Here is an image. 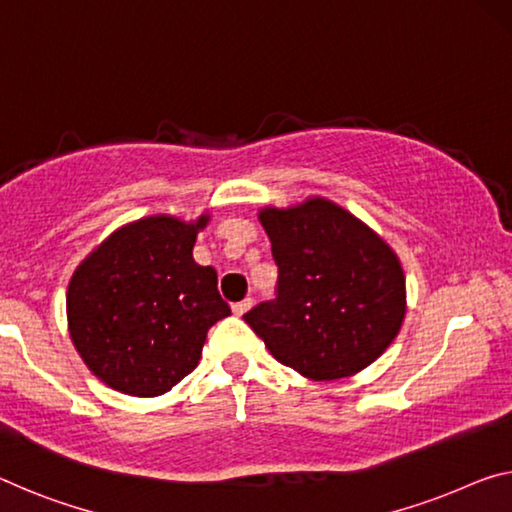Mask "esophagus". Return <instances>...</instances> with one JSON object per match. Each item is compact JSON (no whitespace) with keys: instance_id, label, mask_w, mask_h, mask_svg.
I'll return each mask as SVG.
<instances>
[{"instance_id":"1","label":"esophagus","mask_w":512,"mask_h":512,"mask_svg":"<svg viewBox=\"0 0 512 512\" xmlns=\"http://www.w3.org/2000/svg\"><path fill=\"white\" fill-rule=\"evenodd\" d=\"M251 304H254V300H251V297H247V300H242V302H235L233 304V313H235V316H245V313L251 309Z\"/></svg>"}]
</instances>
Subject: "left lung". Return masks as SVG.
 I'll list each match as a JSON object with an SVG mask.
<instances>
[{"instance_id": "left-lung-1", "label": "left lung", "mask_w": 512, "mask_h": 512, "mask_svg": "<svg viewBox=\"0 0 512 512\" xmlns=\"http://www.w3.org/2000/svg\"><path fill=\"white\" fill-rule=\"evenodd\" d=\"M277 300L245 313L270 355L316 382L350 377L382 355L407 311L405 272L384 238L325 196L258 210Z\"/></svg>"}]
</instances>
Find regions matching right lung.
Returning a JSON list of instances; mask_svg holds the SVG:
<instances>
[{"label":"right lung","instance_id":"obj_1","mask_svg":"<svg viewBox=\"0 0 512 512\" xmlns=\"http://www.w3.org/2000/svg\"><path fill=\"white\" fill-rule=\"evenodd\" d=\"M210 222L141 217L116 229L68 283V332L86 368L114 391L153 398L192 373L208 329L231 316L217 272L194 261Z\"/></svg>","mask_w":512,"mask_h":512}]
</instances>
